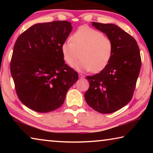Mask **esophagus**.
<instances>
[{
	"instance_id": "1",
	"label": "esophagus",
	"mask_w": 153,
	"mask_h": 153,
	"mask_svg": "<svg viewBox=\"0 0 153 153\" xmlns=\"http://www.w3.org/2000/svg\"><path fill=\"white\" fill-rule=\"evenodd\" d=\"M79 78H84V77H85V76H84V75L82 74H79Z\"/></svg>"
}]
</instances>
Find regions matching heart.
Masks as SVG:
<instances>
[{"label":"heart","mask_w":153,"mask_h":153,"mask_svg":"<svg viewBox=\"0 0 153 153\" xmlns=\"http://www.w3.org/2000/svg\"><path fill=\"white\" fill-rule=\"evenodd\" d=\"M65 62L72 65L79 57L82 59L74 65L79 71L98 73L109 63L113 53V44L102 32L87 26H82L61 46Z\"/></svg>","instance_id":"obj_1"}]
</instances>
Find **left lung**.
<instances>
[{
	"mask_svg": "<svg viewBox=\"0 0 153 153\" xmlns=\"http://www.w3.org/2000/svg\"><path fill=\"white\" fill-rule=\"evenodd\" d=\"M113 44V56L100 73L87 76L84 94L90 107L100 113L115 112L130 101L140 71L141 56L136 40L116 25L92 22Z\"/></svg>",
	"mask_w": 153,
	"mask_h": 153,
	"instance_id": "left-lung-1",
	"label": "left lung"
}]
</instances>
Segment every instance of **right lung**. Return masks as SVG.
<instances>
[{
    "label": "right lung",
    "mask_w": 153,
    "mask_h": 153,
    "mask_svg": "<svg viewBox=\"0 0 153 153\" xmlns=\"http://www.w3.org/2000/svg\"><path fill=\"white\" fill-rule=\"evenodd\" d=\"M71 30L70 22L55 21L33 25L17 38L10 69L18 98L30 109L48 113L59 108L78 79L61 52Z\"/></svg>",
    "instance_id": "1"
}]
</instances>
